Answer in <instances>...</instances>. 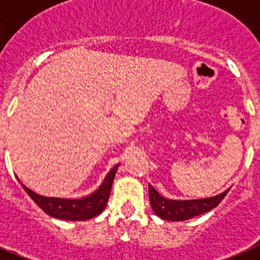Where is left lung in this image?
<instances>
[{"mask_svg": "<svg viewBox=\"0 0 260 260\" xmlns=\"http://www.w3.org/2000/svg\"><path fill=\"white\" fill-rule=\"evenodd\" d=\"M229 190L230 188H227L226 191L220 192L215 197H210V198L169 199L162 197L151 184H149V199L155 215L162 219L171 220V222H179V220L191 219L194 216L205 214L216 207L226 197Z\"/></svg>", "mask_w": 260, "mask_h": 260, "instance_id": "obj_1", "label": "left lung"}]
</instances>
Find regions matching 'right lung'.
I'll list each match as a JSON object with an SVG mask.
<instances>
[{"mask_svg":"<svg viewBox=\"0 0 260 260\" xmlns=\"http://www.w3.org/2000/svg\"><path fill=\"white\" fill-rule=\"evenodd\" d=\"M119 164L115 165L109 173L106 174L104 182L100 187L91 194L82 197V198H51L44 197L37 192L31 191L29 187L21 183L23 190L27 192L30 198L33 199L36 205H38L48 215L63 220H87L94 216L100 215L107 205V199L111 191V186L114 182L115 173H117Z\"/></svg>","mask_w":260,"mask_h":260,"instance_id":"1","label":"right lung"}]
</instances>
